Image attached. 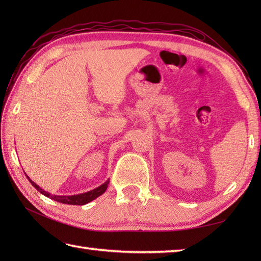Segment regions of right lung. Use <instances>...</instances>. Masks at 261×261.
<instances>
[{
    "mask_svg": "<svg viewBox=\"0 0 261 261\" xmlns=\"http://www.w3.org/2000/svg\"><path fill=\"white\" fill-rule=\"evenodd\" d=\"M27 178L29 179V181L31 182V185L36 188V190L38 192H40L42 195H45L49 198L54 199V201L56 202H59V203H63V204H69V205H84V204H87L90 203L92 201H94L96 197H98L99 195H102V194L107 191L108 188V185H109V179L103 182L102 185H99L98 187L94 188V190L90 191V192H86V193H82V194H77V195H53L51 193H49L45 190H42L41 187H39L35 181H33L32 179H30V177L25 175Z\"/></svg>",
    "mask_w": 261,
    "mask_h": 261,
    "instance_id": "add662e5",
    "label": "right lung"
}]
</instances>
